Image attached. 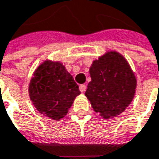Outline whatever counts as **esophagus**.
I'll list each match as a JSON object with an SVG mask.
<instances>
[{
    "label": "esophagus",
    "mask_w": 159,
    "mask_h": 159,
    "mask_svg": "<svg viewBox=\"0 0 159 159\" xmlns=\"http://www.w3.org/2000/svg\"><path fill=\"white\" fill-rule=\"evenodd\" d=\"M79 90L81 91V93H84L86 91V85L85 84H81L79 86Z\"/></svg>",
    "instance_id": "1"
}]
</instances>
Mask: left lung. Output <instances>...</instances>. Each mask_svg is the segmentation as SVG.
<instances>
[{"mask_svg": "<svg viewBox=\"0 0 159 159\" xmlns=\"http://www.w3.org/2000/svg\"><path fill=\"white\" fill-rule=\"evenodd\" d=\"M90 75L85 96L94 111L106 119L124 112L134 97L137 84L125 59L118 52H107L93 61Z\"/></svg>", "mask_w": 159, "mask_h": 159, "instance_id": "obj_1", "label": "left lung"}]
</instances>
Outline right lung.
Returning <instances> with one entry per match:
<instances>
[{
  "label": "right lung",
  "mask_w": 159,
  "mask_h": 159,
  "mask_svg": "<svg viewBox=\"0 0 159 159\" xmlns=\"http://www.w3.org/2000/svg\"><path fill=\"white\" fill-rule=\"evenodd\" d=\"M81 92L61 63L46 60L34 73L29 96L41 114L54 120L64 117Z\"/></svg>",
  "instance_id": "1"
}]
</instances>
